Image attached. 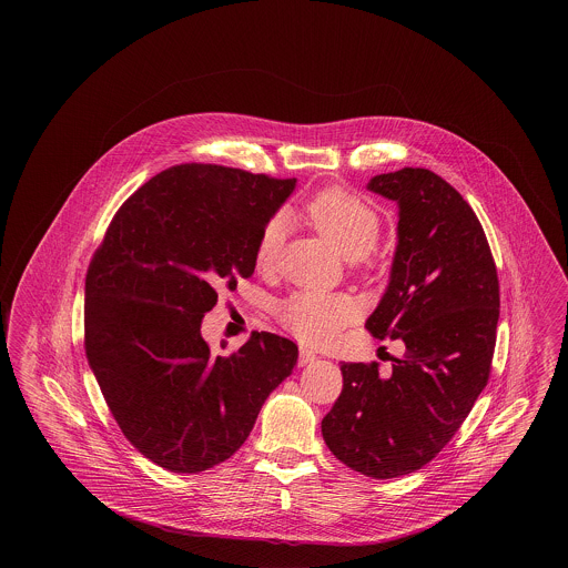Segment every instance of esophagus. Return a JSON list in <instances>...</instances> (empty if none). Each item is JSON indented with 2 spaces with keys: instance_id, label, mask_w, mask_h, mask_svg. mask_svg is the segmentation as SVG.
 <instances>
[{
  "instance_id": "obj_1",
  "label": "esophagus",
  "mask_w": 568,
  "mask_h": 568,
  "mask_svg": "<svg viewBox=\"0 0 568 568\" xmlns=\"http://www.w3.org/2000/svg\"><path fill=\"white\" fill-rule=\"evenodd\" d=\"M317 359V353L311 352V349H306V347H302L300 349V366H306V364H313Z\"/></svg>"
}]
</instances>
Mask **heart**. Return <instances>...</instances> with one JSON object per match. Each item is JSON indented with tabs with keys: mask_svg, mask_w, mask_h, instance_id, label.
<instances>
[{
	"mask_svg": "<svg viewBox=\"0 0 568 568\" xmlns=\"http://www.w3.org/2000/svg\"><path fill=\"white\" fill-rule=\"evenodd\" d=\"M302 216L343 257L353 262L366 257L375 248L381 234L377 211L362 197L338 187L324 190L308 200L302 209ZM283 234V219L274 216L266 223L255 248L257 271L271 272L276 266ZM276 315L297 341L324 347L334 343L338 334L352 324L357 306L352 297L343 294L297 292L276 306Z\"/></svg>",
	"mask_w": 568,
	"mask_h": 568,
	"instance_id": "1",
	"label": "heart"
}]
</instances>
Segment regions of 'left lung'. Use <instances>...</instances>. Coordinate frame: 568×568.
I'll return each mask as SVG.
<instances>
[{
	"label": "left lung",
	"mask_w": 568,
	"mask_h": 568,
	"mask_svg": "<svg viewBox=\"0 0 568 568\" xmlns=\"http://www.w3.org/2000/svg\"><path fill=\"white\" fill-rule=\"evenodd\" d=\"M398 204L392 276L366 327L400 338L392 373L343 362V392L322 422L329 452L373 479L419 470L458 433L491 371L500 290L468 202L426 168L371 179Z\"/></svg>",
	"instance_id": "8db88e82"
}]
</instances>
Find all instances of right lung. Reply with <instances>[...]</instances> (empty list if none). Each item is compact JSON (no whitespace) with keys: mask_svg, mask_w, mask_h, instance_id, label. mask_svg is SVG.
I'll use <instances>...</instances> for the list:
<instances>
[{"mask_svg":"<svg viewBox=\"0 0 568 568\" xmlns=\"http://www.w3.org/2000/svg\"><path fill=\"white\" fill-rule=\"evenodd\" d=\"M294 187L215 163L174 165L123 202L93 253L87 359L121 433L165 470L234 456L296 366V343L271 332L230 355L200 334L216 292L255 271L260 234Z\"/></svg>","mask_w":568,"mask_h":568,"instance_id":"obj_1","label":"right lung"}]
</instances>
